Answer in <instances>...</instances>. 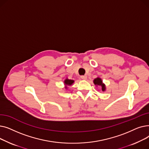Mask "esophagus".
<instances>
[{"label":"esophagus","mask_w":149,"mask_h":149,"mask_svg":"<svg viewBox=\"0 0 149 149\" xmlns=\"http://www.w3.org/2000/svg\"><path fill=\"white\" fill-rule=\"evenodd\" d=\"M81 79L83 80H86L87 79V76L86 75H81L80 76Z\"/></svg>","instance_id":"34e87169"}]
</instances>
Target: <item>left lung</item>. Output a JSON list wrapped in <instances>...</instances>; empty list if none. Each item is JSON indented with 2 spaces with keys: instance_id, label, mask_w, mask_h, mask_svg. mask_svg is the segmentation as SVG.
Segmentation results:
<instances>
[{
  "instance_id": "8db88e82",
  "label": "left lung",
  "mask_w": 149,
  "mask_h": 149,
  "mask_svg": "<svg viewBox=\"0 0 149 149\" xmlns=\"http://www.w3.org/2000/svg\"><path fill=\"white\" fill-rule=\"evenodd\" d=\"M93 83H94V84L95 85H98V86H101V88H102V91H105V85L102 82V80H101V79H100V78H97V79H95L94 80H93Z\"/></svg>"
}]
</instances>
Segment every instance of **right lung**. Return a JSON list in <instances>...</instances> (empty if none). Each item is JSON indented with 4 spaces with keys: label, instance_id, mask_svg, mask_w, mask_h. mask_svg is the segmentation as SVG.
<instances>
[{
    "label": "right lung",
    "instance_id": "right-lung-1",
    "mask_svg": "<svg viewBox=\"0 0 149 149\" xmlns=\"http://www.w3.org/2000/svg\"><path fill=\"white\" fill-rule=\"evenodd\" d=\"M74 80H69V79H66L65 81V83L66 85H71L74 83Z\"/></svg>",
    "mask_w": 149,
    "mask_h": 149
}]
</instances>
